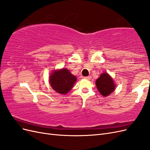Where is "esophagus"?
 <instances>
[{"mask_svg":"<svg viewBox=\"0 0 150 150\" xmlns=\"http://www.w3.org/2000/svg\"><path fill=\"white\" fill-rule=\"evenodd\" d=\"M84 78L86 79H87V80H90L91 78V76H86V77H84Z\"/></svg>","mask_w":150,"mask_h":150,"instance_id":"34e87169","label":"esophagus"}]
</instances>
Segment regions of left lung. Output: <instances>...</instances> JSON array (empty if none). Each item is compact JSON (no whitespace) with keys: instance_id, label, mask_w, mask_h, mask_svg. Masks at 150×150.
Wrapping results in <instances>:
<instances>
[{"instance_id":"left-lung-1","label":"left lung","mask_w":150,"mask_h":150,"mask_svg":"<svg viewBox=\"0 0 150 150\" xmlns=\"http://www.w3.org/2000/svg\"><path fill=\"white\" fill-rule=\"evenodd\" d=\"M98 90L104 97L108 96L115 89V84L111 77L106 72L102 73L96 81Z\"/></svg>"}]
</instances>
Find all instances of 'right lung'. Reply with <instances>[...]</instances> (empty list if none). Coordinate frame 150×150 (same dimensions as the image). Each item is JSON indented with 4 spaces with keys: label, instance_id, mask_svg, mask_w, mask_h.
I'll use <instances>...</instances> for the list:
<instances>
[{
    "label": "right lung",
    "instance_id": "obj_1",
    "mask_svg": "<svg viewBox=\"0 0 150 150\" xmlns=\"http://www.w3.org/2000/svg\"><path fill=\"white\" fill-rule=\"evenodd\" d=\"M76 77L72 75L66 68L54 70L49 77V83L56 92L62 94H67L73 87Z\"/></svg>",
    "mask_w": 150,
    "mask_h": 150
}]
</instances>
